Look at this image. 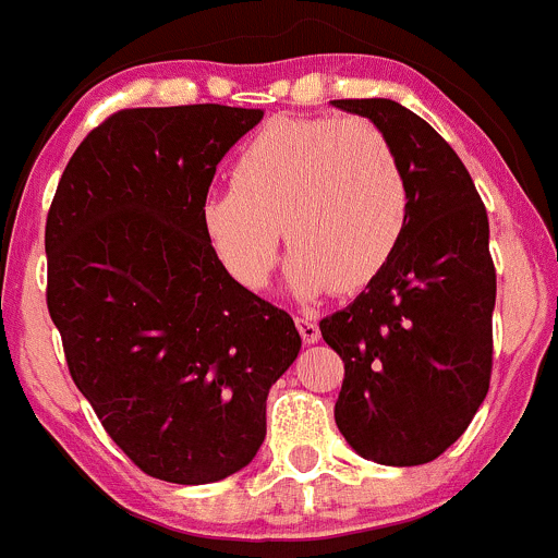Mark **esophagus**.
<instances>
[{"instance_id":"1","label":"esophagus","mask_w":558,"mask_h":558,"mask_svg":"<svg viewBox=\"0 0 558 558\" xmlns=\"http://www.w3.org/2000/svg\"><path fill=\"white\" fill-rule=\"evenodd\" d=\"M295 325H298V333H301V339L306 341V344H314V341H319L317 319L308 317V314H301V317H295Z\"/></svg>"}]
</instances>
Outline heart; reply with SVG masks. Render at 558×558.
I'll return each mask as SVG.
<instances>
[{
  "label": "heart",
  "mask_w": 558,
  "mask_h": 558,
  "mask_svg": "<svg viewBox=\"0 0 558 558\" xmlns=\"http://www.w3.org/2000/svg\"><path fill=\"white\" fill-rule=\"evenodd\" d=\"M410 214L404 170L366 119L281 116L239 154L233 184L203 201L201 222L230 277L260 290L292 246L290 290L317 298L377 279Z\"/></svg>",
  "instance_id": "heart-1"
}]
</instances>
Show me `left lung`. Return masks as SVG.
Returning a JSON list of instances; mask_svg holds the SVG:
<instances>
[{
	"label": "left lung",
	"instance_id": "1",
	"mask_svg": "<svg viewBox=\"0 0 558 558\" xmlns=\"http://www.w3.org/2000/svg\"><path fill=\"white\" fill-rule=\"evenodd\" d=\"M390 141L410 214L393 257L347 308L319 323L344 361L336 426L363 459L388 466L442 456L490 383L496 271L474 181L428 121L393 99H333Z\"/></svg>",
	"mask_w": 558,
	"mask_h": 558
}]
</instances>
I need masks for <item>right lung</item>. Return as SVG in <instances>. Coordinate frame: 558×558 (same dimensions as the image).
<instances>
[{
	"instance_id": "add662e5",
	"label": "right lung",
	"mask_w": 558,
	"mask_h": 558,
	"mask_svg": "<svg viewBox=\"0 0 558 558\" xmlns=\"http://www.w3.org/2000/svg\"><path fill=\"white\" fill-rule=\"evenodd\" d=\"M263 110L130 108L84 137L46 222L48 312L73 383L151 477L225 480L266 439L301 336L239 284L201 222L217 165Z\"/></svg>"
}]
</instances>
